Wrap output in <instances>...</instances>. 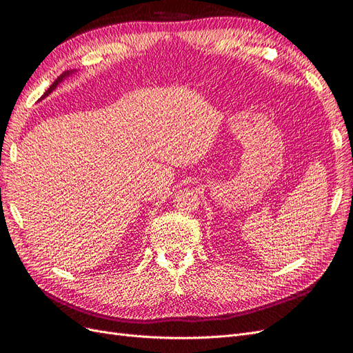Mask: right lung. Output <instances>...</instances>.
Here are the masks:
<instances>
[{
  "label": "right lung",
  "mask_w": 353,
  "mask_h": 353,
  "mask_svg": "<svg viewBox=\"0 0 353 353\" xmlns=\"http://www.w3.org/2000/svg\"><path fill=\"white\" fill-rule=\"evenodd\" d=\"M70 74H72V70H68V72H65V74H62V75H60V77H59V78L56 79V81H54V83H53L52 85H50V88H48V90H47V92L44 93V96H47L48 93H52V92H53V90H54V88H56V87L59 85V83H62V81H63V78H66V77H68V75H70Z\"/></svg>",
  "instance_id": "right-lung-1"
}]
</instances>
